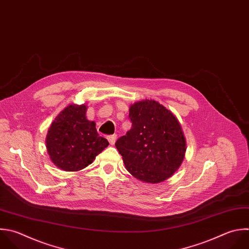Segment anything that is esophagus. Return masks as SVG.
Masks as SVG:
<instances>
[{
  "label": "esophagus",
  "instance_id": "1",
  "mask_svg": "<svg viewBox=\"0 0 249 249\" xmlns=\"http://www.w3.org/2000/svg\"><path fill=\"white\" fill-rule=\"evenodd\" d=\"M116 139H117V135L116 134H113V135H109L108 136V141L111 145H114L115 142H116Z\"/></svg>",
  "mask_w": 249,
  "mask_h": 249
}]
</instances>
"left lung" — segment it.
<instances>
[{"label":"left lung","instance_id":"left-lung-1","mask_svg":"<svg viewBox=\"0 0 249 249\" xmlns=\"http://www.w3.org/2000/svg\"><path fill=\"white\" fill-rule=\"evenodd\" d=\"M131 128L116 142L127 171L140 181L160 183L180 166L186 141L175 116L154 100L129 108Z\"/></svg>","mask_w":249,"mask_h":249}]
</instances>
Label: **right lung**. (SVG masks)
Instances as JSON below:
<instances>
[{"instance_id":"right-lung-1","label":"right lung","mask_w":249,"mask_h":249,"mask_svg":"<svg viewBox=\"0 0 249 249\" xmlns=\"http://www.w3.org/2000/svg\"><path fill=\"white\" fill-rule=\"evenodd\" d=\"M87 106H67L53 121L47 135L53 162L65 171H78L90 164L108 145L99 136L95 123L88 121Z\"/></svg>"}]
</instances>
